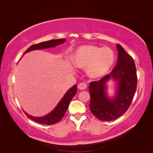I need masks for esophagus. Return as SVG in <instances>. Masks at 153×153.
<instances>
[{
  "label": "esophagus",
  "mask_w": 153,
  "mask_h": 153,
  "mask_svg": "<svg viewBox=\"0 0 153 153\" xmlns=\"http://www.w3.org/2000/svg\"><path fill=\"white\" fill-rule=\"evenodd\" d=\"M87 88V84L85 83H80L78 85V88L79 90H85Z\"/></svg>",
  "instance_id": "1"
}]
</instances>
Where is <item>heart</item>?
<instances>
[{"mask_svg": "<svg viewBox=\"0 0 153 153\" xmlns=\"http://www.w3.org/2000/svg\"><path fill=\"white\" fill-rule=\"evenodd\" d=\"M72 61L76 68L85 69V73L90 78L97 79L105 76L111 69L114 64L115 54L107 47L82 45L75 50Z\"/></svg>", "mask_w": 153, "mask_h": 153, "instance_id": "b5f03b06", "label": "heart"}]
</instances>
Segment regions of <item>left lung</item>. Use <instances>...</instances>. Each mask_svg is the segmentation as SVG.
<instances>
[{
  "label": "left lung",
  "instance_id": "8db88e82",
  "mask_svg": "<svg viewBox=\"0 0 153 153\" xmlns=\"http://www.w3.org/2000/svg\"><path fill=\"white\" fill-rule=\"evenodd\" d=\"M118 60L109 74L98 81L90 83V109L96 118L102 121L118 118L128 109L136 93L137 85V69L134 60L122 46L116 45ZM117 82L114 97L109 98L106 90L109 80Z\"/></svg>",
  "mask_w": 153,
  "mask_h": 153
}]
</instances>
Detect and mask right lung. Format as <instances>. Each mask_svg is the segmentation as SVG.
<instances>
[{"instance_id": "1", "label": "right lung", "mask_w": 153, "mask_h": 153, "mask_svg": "<svg viewBox=\"0 0 153 153\" xmlns=\"http://www.w3.org/2000/svg\"><path fill=\"white\" fill-rule=\"evenodd\" d=\"M65 39H51V40L43 42H40L37 45H33L30 46L28 49L25 51L24 53H28L29 51H34V50H39L43 49H48V48L55 47L56 46L61 45V44L64 43L65 42ZM77 92V85H74L73 86L68 90L65 94L63 97L60 101L58 102L57 106H56L55 108L53 111H51L49 114L46 115V116H42V117H35L33 116H30L24 111L25 114L28 118L31 119V120H34L35 122H37L38 123H41V124L44 125H53L55 123H57L58 122L61 120L62 117L64 116L65 114L67 109H68L69 104H70L71 100L74 97V96L76 95Z\"/></svg>"}]
</instances>
